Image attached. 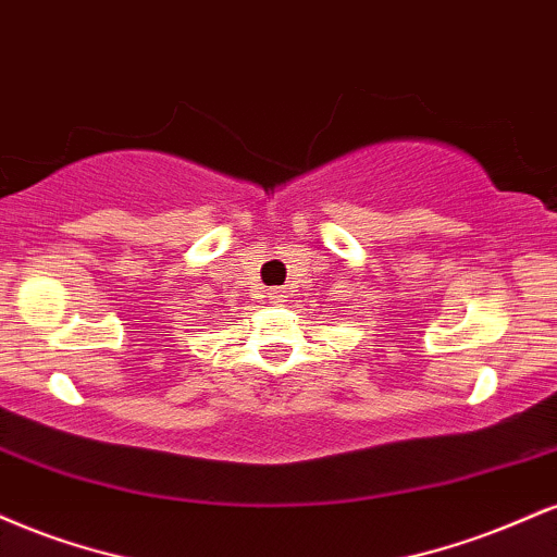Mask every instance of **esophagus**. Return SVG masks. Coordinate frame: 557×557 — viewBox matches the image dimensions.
I'll return each mask as SVG.
<instances>
[{"mask_svg":"<svg viewBox=\"0 0 557 557\" xmlns=\"http://www.w3.org/2000/svg\"><path fill=\"white\" fill-rule=\"evenodd\" d=\"M268 297H271L273 302H284L286 292H284V289H271V292H268Z\"/></svg>","mask_w":557,"mask_h":557,"instance_id":"34e87169","label":"esophagus"}]
</instances>
